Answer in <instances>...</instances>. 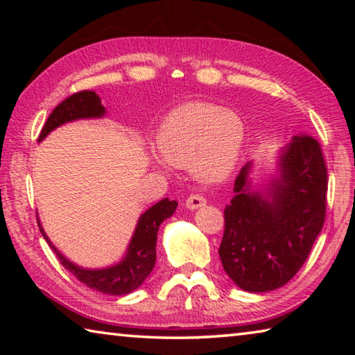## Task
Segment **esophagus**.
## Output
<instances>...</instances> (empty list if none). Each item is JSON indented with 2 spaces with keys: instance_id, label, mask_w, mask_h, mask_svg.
<instances>
[{
  "instance_id": "esophagus-1",
  "label": "esophagus",
  "mask_w": 355,
  "mask_h": 355,
  "mask_svg": "<svg viewBox=\"0 0 355 355\" xmlns=\"http://www.w3.org/2000/svg\"><path fill=\"white\" fill-rule=\"evenodd\" d=\"M207 203V199L203 196H200V194H192V196H189L188 199H186V208H189V209H197V208H200V207H203Z\"/></svg>"
}]
</instances>
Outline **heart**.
Returning a JSON list of instances; mask_svg holds the SVG:
<instances>
[{"mask_svg":"<svg viewBox=\"0 0 355 355\" xmlns=\"http://www.w3.org/2000/svg\"><path fill=\"white\" fill-rule=\"evenodd\" d=\"M244 142V125L235 112L194 101L172 110L156 133L162 156L152 163L164 169L166 163L191 167L203 183H218L230 175Z\"/></svg>","mask_w":355,"mask_h":355,"instance_id":"obj_1","label":"heart"}]
</instances>
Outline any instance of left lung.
Here are the masks:
<instances>
[{"label": "left lung", "mask_w": 355, "mask_h": 355, "mask_svg": "<svg viewBox=\"0 0 355 355\" xmlns=\"http://www.w3.org/2000/svg\"><path fill=\"white\" fill-rule=\"evenodd\" d=\"M277 166L279 175L261 192L249 178L252 163L245 164L224 209L219 257L228 277L244 291H272L290 282L326 219L327 167L320 142L294 136Z\"/></svg>", "instance_id": "1"}]
</instances>
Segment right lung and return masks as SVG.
Instances as JSON below:
<instances>
[{"label":"right lung","instance_id":"obj_1","mask_svg":"<svg viewBox=\"0 0 355 355\" xmlns=\"http://www.w3.org/2000/svg\"><path fill=\"white\" fill-rule=\"evenodd\" d=\"M105 114V106L101 105L100 97L94 91L76 92L61 101L48 116L44 128H42L39 135V142L44 141L53 130L61 127L64 123L73 122V120L78 119H98L103 117ZM177 200L163 199L155 203L153 207H150L146 213H142L139 220H137L133 238H131L127 254L122 258V261L114 264V266L101 269H84L67 260L48 239L39 219L37 224L42 236L45 238L48 245L55 250L62 266L73 274L81 284L100 293L112 294V296H123V294L137 290L144 284V280L148 277V274L152 272L156 261L158 228L161 222L171 218L177 209Z\"/></svg>","mask_w":355,"mask_h":355}]
</instances>
